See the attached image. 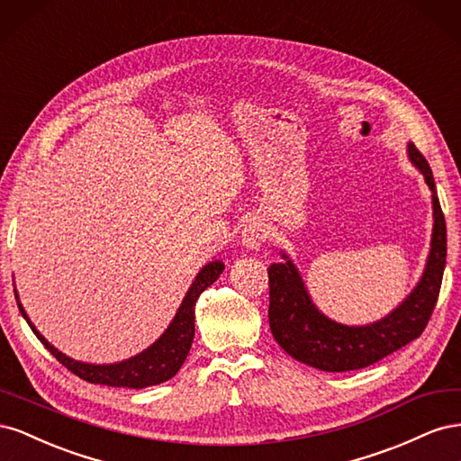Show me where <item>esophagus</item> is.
I'll list each match as a JSON object with an SVG mask.
<instances>
[{
	"mask_svg": "<svg viewBox=\"0 0 461 461\" xmlns=\"http://www.w3.org/2000/svg\"><path fill=\"white\" fill-rule=\"evenodd\" d=\"M265 239H267V232L261 227V222L258 221H248L244 229H242V244L248 249H258Z\"/></svg>",
	"mask_w": 461,
	"mask_h": 461,
	"instance_id": "34e87169",
	"label": "esophagus"
}]
</instances>
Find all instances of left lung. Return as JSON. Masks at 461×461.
Segmentation results:
<instances>
[{"instance_id": "1", "label": "left lung", "mask_w": 461, "mask_h": 461, "mask_svg": "<svg viewBox=\"0 0 461 461\" xmlns=\"http://www.w3.org/2000/svg\"><path fill=\"white\" fill-rule=\"evenodd\" d=\"M408 151L432 190L435 229L425 273L400 308L373 325L344 327L317 312L296 267L285 254V263H273L267 269L271 332L288 356L305 366L329 373L369 367L420 339L429 323L440 294L446 265V221L427 159L415 144H410Z\"/></svg>"}]
</instances>
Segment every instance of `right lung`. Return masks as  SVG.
I'll return each mask as SVG.
<instances>
[{
    "label": "right lung",
    "instance_id": "obj_1",
    "mask_svg": "<svg viewBox=\"0 0 461 461\" xmlns=\"http://www.w3.org/2000/svg\"><path fill=\"white\" fill-rule=\"evenodd\" d=\"M222 269H225V265L221 261H212L209 265H205V267L198 273L196 281H194V285L190 286L186 298L183 300V303H180L178 313L173 319V323L163 332V337L156 344H151L146 352L113 366L80 364V361L67 357L59 350H55V348L36 330V327L31 323L29 317H26L21 303H19V310L26 319V323L31 325L38 340L44 344L46 350L68 371L80 376L82 381H88L92 384L122 386V388H146V386H153V384L173 379V376L178 373V369L183 367L194 340L196 302L202 292L217 281Z\"/></svg>",
    "mask_w": 461,
    "mask_h": 461
}]
</instances>
